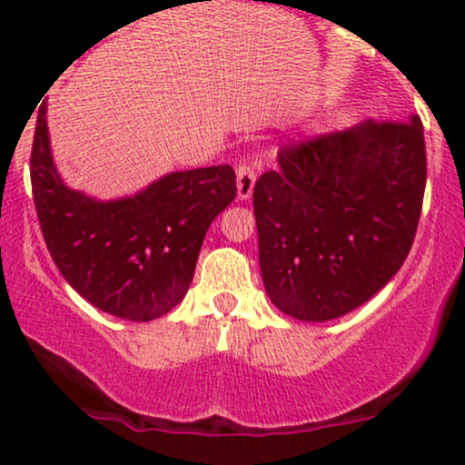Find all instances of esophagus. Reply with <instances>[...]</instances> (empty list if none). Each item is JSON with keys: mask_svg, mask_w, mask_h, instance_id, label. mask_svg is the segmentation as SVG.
<instances>
[{"mask_svg": "<svg viewBox=\"0 0 465 465\" xmlns=\"http://www.w3.org/2000/svg\"><path fill=\"white\" fill-rule=\"evenodd\" d=\"M236 181H238V199L247 201L251 196V192H253V185H255V179H258V173H255V165L247 162V159H242V162H238L236 165Z\"/></svg>", "mask_w": 465, "mask_h": 465, "instance_id": "34e87169", "label": "esophagus"}]
</instances>
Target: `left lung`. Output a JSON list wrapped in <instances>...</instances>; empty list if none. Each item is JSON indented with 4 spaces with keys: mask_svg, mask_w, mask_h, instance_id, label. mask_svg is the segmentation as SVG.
I'll list each match as a JSON object with an SVG mask.
<instances>
[{
    "mask_svg": "<svg viewBox=\"0 0 465 465\" xmlns=\"http://www.w3.org/2000/svg\"><path fill=\"white\" fill-rule=\"evenodd\" d=\"M255 181L260 271L288 317L330 322L371 300L407 260L426 188L424 126L365 120L277 153Z\"/></svg>",
    "mask_w": 465,
    "mask_h": 465,
    "instance_id": "obj_1",
    "label": "left lung"
}]
</instances>
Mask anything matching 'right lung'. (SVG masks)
<instances>
[{
  "label": "right lung",
  "instance_id": "obj_1",
  "mask_svg": "<svg viewBox=\"0 0 465 465\" xmlns=\"http://www.w3.org/2000/svg\"><path fill=\"white\" fill-rule=\"evenodd\" d=\"M30 179L61 275L95 308L129 322H153L181 303L207 229L236 196L232 165L173 173L122 201L69 190L52 162L45 104L36 115Z\"/></svg>",
  "mask_w": 465,
  "mask_h": 465
}]
</instances>
